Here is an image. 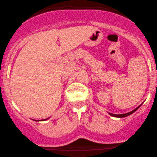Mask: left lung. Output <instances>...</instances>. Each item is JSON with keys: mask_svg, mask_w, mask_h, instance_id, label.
<instances>
[{"mask_svg": "<svg viewBox=\"0 0 157 157\" xmlns=\"http://www.w3.org/2000/svg\"><path fill=\"white\" fill-rule=\"evenodd\" d=\"M141 105H142V104H141V105H139L138 107H136V108L135 109H133V110H132V111L129 112V113H123V114H113V113H109V114L110 116H113V117H118V118H123V117H126V116H129V115L132 114V113H133L134 112L136 111V110L140 108V107L141 106Z\"/></svg>", "mask_w": 157, "mask_h": 157, "instance_id": "obj_1", "label": "left lung"}]
</instances>
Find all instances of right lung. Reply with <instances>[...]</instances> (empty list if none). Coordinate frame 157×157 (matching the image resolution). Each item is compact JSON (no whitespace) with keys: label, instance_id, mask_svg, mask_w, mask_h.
I'll return each mask as SVG.
<instances>
[{"label":"right lung","instance_id":"add662e5","mask_svg":"<svg viewBox=\"0 0 157 157\" xmlns=\"http://www.w3.org/2000/svg\"><path fill=\"white\" fill-rule=\"evenodd\" d=\"M49 118H48V119H42V120H39V121H44V120H47V119H48ZM35 121H38V120H35Z\"/></svg>","mask_w":157,"mask_h":157}]
</instances>
